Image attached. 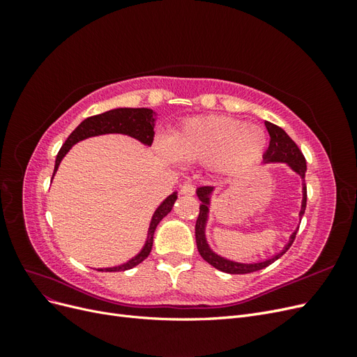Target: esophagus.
<instances>
[{"instance_id": "obj_1", "label": "esophagus", "mask_w": 357, "mask_h": 357, "mask_svg": "<svg viewBox=\"0 0 357 357\" xmlns=\"http://www.w3.org/2000/svg\"><path fill=\"white\" fill-rule=\"evenodd\" d=\"M197 188L195 185H192V183H185V185L181 186V193L183 195H188V197H192L193 193H195Z\"/></svg>"}]
</instances>
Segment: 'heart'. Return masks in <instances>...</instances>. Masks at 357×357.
<instances>
[{
	"instance_id": "heart-1",
	"label": "heart",
	"mask_w": 357,
	"mask_h": 357,
	"mask_svg": "<svg viewBox=\"0 0 357 357\" xmlns=\"http://www.w3.org/2000/svg\"><path fill=\"white\" fill-rule=\"evenodd\" d=\"M265 147L266 134L261 126L226 116H199L176 129L162 152L234 176L256 164Z\"/></svg>"
}]
</instances>
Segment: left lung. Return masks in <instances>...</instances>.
Wrapping results in <instances>:
<instances>
[{
	"label": "left lung",
	"instance_id": "obj_1",
	"mask_svg": "<svg viewBox=\"0 0 357 357\" xmlns=\"http://www.w3.org/2000/svg\"><path fill=\"white\" fill-rule=\"evenodd\" d=\"M265 126L269 134V146L268 150L264 155V164H286L291 171L296 172V174L302 178V202H301V211H299V220L305 213L307 207V186H305V172H307V162L304 155L299 150V147L295 144L294 139H291L282 128L271 123L265 122ZM214 192V188L211 186H204L197 189V195L201 201L199 204V215L197 219L195 225V238H197V247L198 252L202 256L205 262H208L211 266H214L219 271L228 273V274H248L259 271V269H264L268 265L275 262L278 257H282L289 247L294 243L296 232L299 226L295 229V232L290 235L289 243L283 247L282 252L275 253L274 256L265 259V261H257V262H235L231 259H226L215 252L207 243V235H205V228H207V222L210 218V205H211V195Z\"/></svg>",
	"mask_w": 357,
	"mask_h": 357
}]
</instances>
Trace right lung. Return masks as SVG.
I'll use <instances>...</instances> for the list:
<instances>
[{
	"mask_svg": "<svg viewBox=\"0 0 357 357\" xmlns=\"http://www.w3.org/2000/svg\"><path fill=\"white\" fill-rule=\"evenodd\" d=\"M155 122H156V113L150 109H114L110 112L84 119V121L70 134L67 142L62 144L55 160V171H53V176L56 174L61 160L70 152V149L74 144L82 142V139H86L89 137L104 135V134H123L138 139V142L143 143L144 146H152L153 135H155V131H153ZM176 199H177V192H172L168 198H165L159 204V207L155 210L152 215V220H150L147 238L142 250L122 265L110 266V268H98V271H104V273L126 271V269H131L138 264H142L150 255V250H152L156 226L172 210V207H174Z\"/></svg>",
	"mask_w": 357,
	"mask_h": 357,
	"instance_id": "add662e5",
	"label": "right lung"
}]
</instances>
